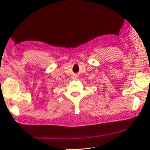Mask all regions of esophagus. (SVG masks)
Here are the masks:
<instances>
[{"label": "esophagus", "mask_w": 150, "mask_h": 150, "mask_svg": "<svg viewBox=\"0 0 150 150\" xmlns=\"http://www.w3.org/2000/svg\"><path fill=\"white\" fill-rule=\"evenodd\" d=\"M77 77H78V75H74V76H73V77H72V79H76Z\"/></svg>", "instance_id": "1"}]
</instances>
